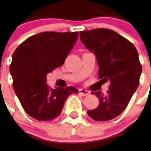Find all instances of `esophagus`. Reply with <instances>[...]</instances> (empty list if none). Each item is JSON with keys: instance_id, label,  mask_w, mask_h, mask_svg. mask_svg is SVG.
<instances>
[{"instance_id": "esophagus-1", "label": "esophagus", "mask_w": 151, "mask_h": 151, "mask_svg": "<svg viewBox=\"0 0 151 151\" xmlns=\"http://www.w3.org/2000/svg\"><path fill=\"white\" fill-rule=\"evenodd\" d=\"M79 94L83 95V96H86V95H90V91H86V90L80 89V90H79Z\"/></svg>"}]
</instances>
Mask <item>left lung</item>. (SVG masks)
I'll return each instance as SVG.
<instances>
[{
  "mask_svg": "<svg viewBox=\"0 0 151 151\" xmlns=\"http://www.w3.org/2000/svg\"><path fill=\"white\" fill-rule=\"evenodd\" d=\"M80 39L95 53L99 79L111 82L106 95L93 92L99 104L87 114L97 121L110 120L124 111L139 85L142 68L138 53L130 41L106 28L81 31Z\"/></svg>",
  "mask_w": 151,
  "mask_h": 151,
  "instance_id": "left-lung-1",
  "label": "left lung"
}]
</instances>
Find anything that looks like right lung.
Instances as JSON below:
<instances>
[{
    "instance_id": "obj_1",
    "label": "right lung",
    "mask_w": 151,
    "mask_h": 151,
    "mask_svg": "<svg viewBox=\"0 0 151 151\" xmlns=\"http://www.w3.org/2000/svg\"><path fill=\"white\" fill-rule=\"evenodd\" d=\"M78 32L45 31L32 35L15 49L9 72L13 87L25 111L40 121L59 116L66 99L78 90L73 86L52 89L46 76L61 66L74 46Z\"/></svg>"
}]
</instances>
